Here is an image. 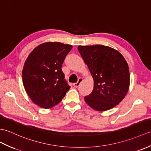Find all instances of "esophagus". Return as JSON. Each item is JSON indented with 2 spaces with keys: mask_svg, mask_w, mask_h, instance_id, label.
Masks as SVG:
<instances>
[{
  "mask_svg": "<svg viewBox=\"0 0 151 151\" xmlns=\"http://www.w3.org/2000/svg\"><path fill=\"white\" fill-rule=\"evenodd\" d=\"M82 81H83V78H78V82H76V83H74V86H75V87H78V86H80V83H81Z\"/></svg>",
  "mask_w": 151,
  "mask_h": 151,
  "instance_id": "obj_1",
  "label": "esophagus"
}]
</instances>
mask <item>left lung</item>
I'll use <instances>...</instances> for the list:
<instances>
[{
	"mask_svg": "<svg viewBox=\"0 0 151 151\" xmlns=\"http://www.w3.org/2000/svg\"><path fill=\"white\" fill-rule=\"evenodd\" d=\"M78 50L94 80L93 91L84 97L86 104L98 111L114 107L129 90L127 62L118 51L102 45H79Z\"/></svg>",
	"mask_w": 151,
	"mask_h": 151,
	"instance_id": "8db88e82",
	"label": "left lung"
}]
</instances>
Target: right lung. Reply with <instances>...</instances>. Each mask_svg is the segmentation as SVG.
<instances>
[{
    "label": "right lung",
    "mask_w": 151,
    "mask_h": 151,
    "mask_svg": "<svg viewBox=\"0 0 151 151\" xmlns=\"http://www.w3.org/2000/svg\"><path fill=\"white\" fill-rule=\"evenodd\" d=\"M72 47L60 42H45L28 56L22 71V81L28 96L37 106L44 109L54 107L71 87L62 66Z\"/></svg>",
    "instance_id": "add662e5"
}]
</instances>
